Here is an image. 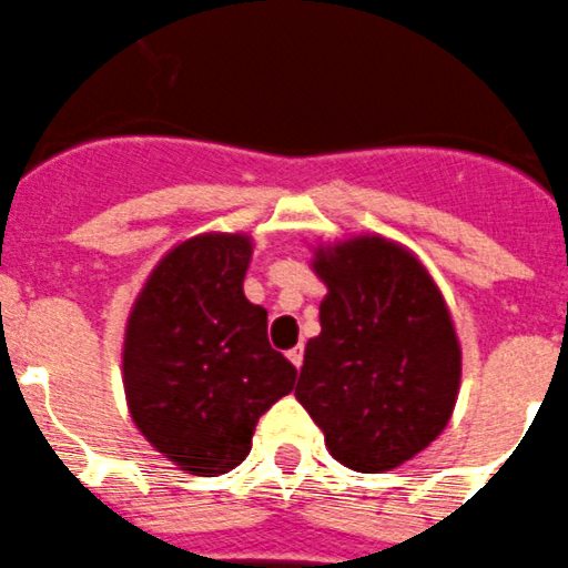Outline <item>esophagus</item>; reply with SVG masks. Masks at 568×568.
Masks as SVG:
<instances>
[{"mask_svg":"<svg viewBox=\"0 0 568 568\" xmlns=\"http://www.w3.org/2000/svg\"><path fill=\"white\" fill-rule=\"evenodd\" d=\"M303 345H296V347H291L288 351V359H291V365L296 367V371H300V367H303Z\"/></svg>","mask_w":568,"mask_h":568,"instance_id":"esophagus-1","label":"esophagus"}]
</instances>
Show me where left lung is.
<instances>
[{"instance_id":"8db88e82","label":"left lung","mask_w":568,"mask_h":568,"mask_svg":"<svg viewBox=\"0 0 568 568\" xmlns=\"http://www.w3.org/2000/svg\"><path fill=\"white\" fill-rule=\"evenodd\" d=\"M311 268L328 294L296 402L339 464L402 467L442 436L462 385V345L442 291L410 248L382 234L320 243Z\"/></svg>"}]
</instances>
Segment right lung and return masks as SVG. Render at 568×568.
Instances as JSON below:
<instances>
[{
    "mask_svg": "<svg viewBox=\"0 0 568 568\" xmlns=\"http://www.w3.org/2000/svg\"><path fill=\"white\" fill-rule=\"evenodd\" d=\"M254 243L203 232L163 254L126 316V407L178 469L214 478L252 449L254 427L288 396L296 367L268 345V311L243 294Z\"/></svg>",
    "mask_w": 568,
    "mask_h": 568,
    "instance_id": "add662e5",
    "label": "right lung"
}]
</instances>
